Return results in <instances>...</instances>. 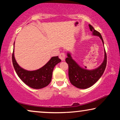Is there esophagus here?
<instances>
[{
  "label": "esophagus",
  "instance_id": "1",
  "mask_svg": "<svg viewBox=\"0 0 120 120\" xmlns=\"http://www.w3.org/2000/svg\"><path fill=\"white\" fill-rule=\"evenodd\" d=\"M59 57L62 60H64L65 58V54L64 53H61L60 54Z\"/></svg>",
  "mask_w": 120,
  "mask_h": 120
}]
</instances>
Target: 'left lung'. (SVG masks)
Returning a JSON list of instances; mask_svg holds the SVG:
<instances>
[{
    "label": "left lung",
    "mask_w": 120,
    "mask_h": 120,
    "mask_svg": "<svg viewBox=\"0 0 120 120\" xmlns=\"http://www.w3.org/2000/svg\"><path fill=\"white\" fill-rule=\"evenodd\" d=\"M92 35L99 37L102 41L104 45L103 38L101 34L94 29L91 24H88ZM67 58L65 62L69 65V79L73 86L80 89H86L93 86L101 78L105 69L107 58L104 49V58L102 63L98 68L88 70L80 67L75 60L72 58L70 52L67 53Z\"/></svg>",
    "instance_id": "1"
}]
</instances>
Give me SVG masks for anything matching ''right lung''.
Wrapping results in <instances>:
<instances>
[{"label": "right lung", "instance_id": "add662e5", "mask_svg": "<svg viewBox=\"0 0 120 120\" xmlns=\"http://www.w3.org/2000/svg\"><path fill=\"white\" fill-rule=\"evenodd\" d=\"M15 42L14 44V47ZM12 63L17 74L24 83L34 89H40L47 86L51 82L54 67L60 63L61 60L58 56L52 57L46 64L37 70H27L21 68L15 58L13 51Z\"/></svg>", "mask_w": 120, "mask_h": 120}]
</instances>
